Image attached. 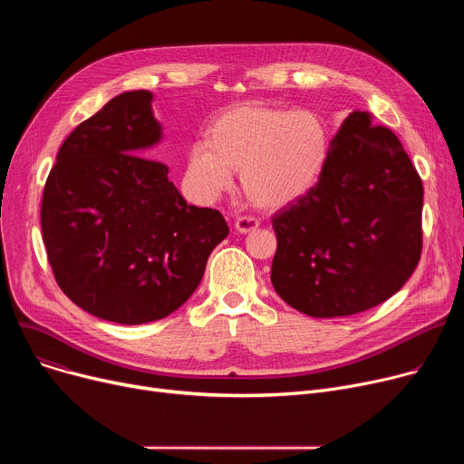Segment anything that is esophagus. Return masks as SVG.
Returning a JSON list of instances; mask_svg holds the SVG:
<instances>
[{"label": "esophagus", "instance_id": "1", "mask_svg": "<svg viewBox=\"0 0 464 464\" xmlns=\"http://www.w3.org/2000/svg\"><path fill=\"white\" fill-rule=\"evenodd\" d=\"M257 226H259L257 219L246 218V216H240V218H237V222H235V231L240 233V235H246V233L256 231Z\"/></svg>", "mask_w": 464, "mask_h": 464}]
</instances>
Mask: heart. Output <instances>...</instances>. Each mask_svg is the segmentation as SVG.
<instances>
[{
  "label": "heart",
  "instance_id": "b5f03b06",
  "mask_svg": "<svg viewBox=\"0 0 464 464\" xmlns=\"http://www.w3.org/2000/svg\"><path fill=\"white\" fill-rule=\"evenodd\" d=\"M329 154L331 133L315 112L246 102L210 120L205 140L189 149L188 177L201 198L214 199L238 170L254 207L282 210L315 188Z\"/></svg>",
  "mask_w": 464,
  "mask_h": 464
}]
</instances>
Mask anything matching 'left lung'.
I'll use <instances>...</instances> for the list:
<instances>
[{"label": "left lung", "instance_id": "left-lung-1", "mask_svg": "<svg viewBox=\"0 0 464 464\" xmlns=\"http://www.w3.org/2000/svg\"><path fill=\"white\" fill-rule=\"evenodd\" d=\"M421 210L423 184L397 135L353 111L320 182L273 216L275 291L312 318L387 301L420 263Z\"/></svg>", "mask_w": 464, "mask_h": 464}]
</instances>
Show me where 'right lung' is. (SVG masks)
<instances>
[{"label":"right lung","mask_w":464,"mask_h":464,"mask_svg":"<svg viewBox=\"0 0 464 464\" xmlns=\"http://www.w3.org/2000/svg\"><path fill=\"white\" fill-rule=\"evenodd\" d=\"M154 93L124 92L63 140L46 179L41 229L54 278L88 314L140 325L180 308L229 227L188 205L154 158Z\"/></svg>","instance_id":"1"}]
</instances>
